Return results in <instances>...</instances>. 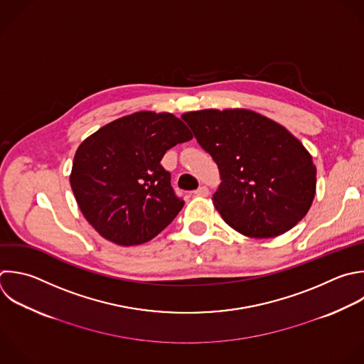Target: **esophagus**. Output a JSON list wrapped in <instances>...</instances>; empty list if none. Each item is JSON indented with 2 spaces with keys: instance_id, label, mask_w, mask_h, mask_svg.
I'll return each mask as SVG.
<instances>
[{
  "instance_id": "obj_1",
  "label": "esophagus",
  "mask_w": 364,
  "mask_h": 364,
  "mask_svg": "<svg viewBox=\"0 0 364 364\" xmlns=\"http://www.w3.org/2000/svg\"><path fill=\"white\" fill-rule=\"evenodd\" d=\"M195 195H198V196H208V195H209L208 186H205V185L199 186V188L195 191Z\"/></svg>"
}]
</instances>
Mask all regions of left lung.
Masks as SVG:
<instances>
[{"instance_id": "8db88e82", "label": "left lung", "mask_w": 364, "mask_h": 364, "mask_svg": "<svg viewBox=\"0 0 364 364\" xmlns=\"http://www.w3.org/2000/svg\"><path fill=\"white\" fill-rule=\"evenodd\" d=\"M182 119L219 168L213 205L249 237H274L309 212L316 193L310 154L286 128L249 109H203Z\"/></svg>"}]
</instances>
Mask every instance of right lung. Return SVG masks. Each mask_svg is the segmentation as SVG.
I'll return each mask as SVG.
<instances>
[{"mask_svg":"<svg viewBox=\"0 0 364 364\" xmlns=\"http://www.w3.org/2000/svg\"><path fill=\"white\" fill-rule=\"evenodd\" d=\"M191 139L179 118L151 111L122 117L88 136L75 152L70 176L85 219L121 246L154 239L185 203L161 161L168 149Z\"/></svg>","mask_w":364,"mask_h":364,"instance_id":"obj_1","label":"right lung"}]
</instances>
